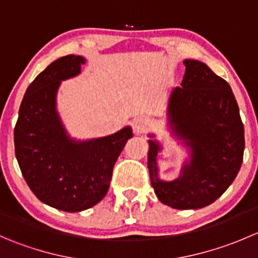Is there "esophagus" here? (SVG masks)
Returning a JSON list of instances; mask_svg holds the SVG:
<instances>
[{
  "label": "esophagus",
  "instance_id": "34e87169",
  "mask_svg": "<svg viewBox=\"0 0 258 258\" xmlns=\"http://www.w3.org/2000/svg\"><path fill=\"white\" fill-rule=\"evenodd\" d=\"M148 126H150V119L147 117H137L132 122V130L137 135L144 134Z\"/></svg>",
  "mask_w": 258,
  "mask_h": 258
}]
</instances>
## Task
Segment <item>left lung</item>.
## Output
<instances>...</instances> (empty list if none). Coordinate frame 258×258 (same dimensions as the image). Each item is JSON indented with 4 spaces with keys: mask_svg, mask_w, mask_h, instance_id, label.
<instances>
[{
    "mask_svg": "<svg viewBox=\"0 0 258 258\" xmlns=\"http://www.w3.org/2000/svg\"><path fill=\"white\" fill-rule=\"evenodd\" d=\"M181 87L173 88L167 106L171 134L188 148L189 160L179 176L165 181L158 176L157 155L162 146L148 137L151 184L162 204L177 210H199L215 202L240 171L244 131L230 85L204 62L184 59Z\"/></svg>",
    "mask_w": 258,
    "mask_h": 258,
    "instance_id": "8db88e82",
    "label": "left lung"
}]
</instances>
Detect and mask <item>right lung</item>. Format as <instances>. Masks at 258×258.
I'll list each match as a JSON object with an SVG mask.
<instances>
[{
	"label": "right lung",
	"instance_id": "1",
	"mask_svg": "<svg viewBox=\"0 0 258 258\" xmlns=\"http://www.w3.org/2000/svg\"><path fill=\"white\" fill-rule=\"evenodd\" d=\"M85 62L69 54L48 64L26 90L15 127V153L28 187L41 202L66 212L91 209L106 196L114 163L134 136L130 126L83 141L67 134L57 92Z\"/></svg>",
	"mask_w": 258,
	"mask_h": 258
}]
</instances>
